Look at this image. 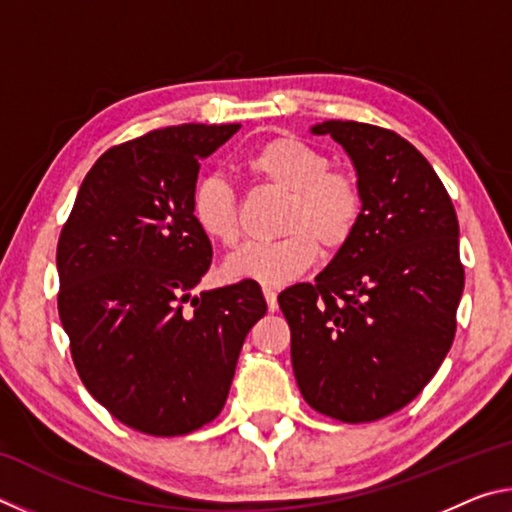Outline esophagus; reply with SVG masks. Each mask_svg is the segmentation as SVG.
<instances>
[{
	"mask_svg": "<svg viewBox=\"0 0 512 512\" xmlns=\"http://www.w3.org/2000/svg\"><path fill=\"white\" fill-rule=\"evenodd\" d=\"M264 298H266L268 311H275L277 309V293L273 287H264Z\"/></svg>",
	"mask_w": 512,
	"mask_h": 512,
	"instance_id": "1",
	"label": "esophagus"
}]
</instances>
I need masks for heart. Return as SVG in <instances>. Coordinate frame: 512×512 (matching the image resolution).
<instances>
[{"mask_svg":"<svg viewBox=\"0 0 512 512\" xmlns=\"http://www.w3.org/2000/svg\"><path fill=\"white\" fill-rule=\"evenodd\" d=\"M329 164L323 151L291 133L275 135L246 155L250 178L287 194L280 219L284 237L244 246L225 262V273L280 287L316 262L318 244L327 253L350 244L363 216V192L352 173ZM189 210L205 237L228 248L239 241V201L223 178L198 180Z\"/></svg>","mask_w":512,"mask_h":512,"instance_id":"1","label":"heart"}]
</instances>
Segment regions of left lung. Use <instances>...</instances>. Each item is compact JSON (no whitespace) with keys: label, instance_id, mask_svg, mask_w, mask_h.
Segmentation results:
<instances>
[{"label":"left lung","instance_id":"8db88e82","mask_svg":"<svg viewBox=\"0 0 512 512\" xmlns=\"http://www.w3.org/2000/svg\"><path fill=\"white\" fill-rule=\"evenodd\" d=\"M354 162L363 216L316 282L284 289L305 402L341 422L386 418L422 393L452 348L465 271L458 219L427 158L388 128L323 121Z\"/></svg>","mask_w":512,"mask_h":512}]
</instances>
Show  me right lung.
Segmentation results:
<instances>
[{
  "instance_id": "1",
  "label": "right lung",
  "mask_w": 512,
  "mask_h": 512,
  "mask_svg": "<svg viewBox=\"0 0 512 512\" xmlns=\"http://www.w3.org/2000/svg\"><path fill=\"white\" fill-rule=\"evenodd\" d=\"M241 124H183L94 162L60 230L58 314L76 372L110 415L185 436L228 400L241 345L266 300L255 280L192 296L212 244L189 201L207 155Z\"/></svg>"
}]
</instances>
